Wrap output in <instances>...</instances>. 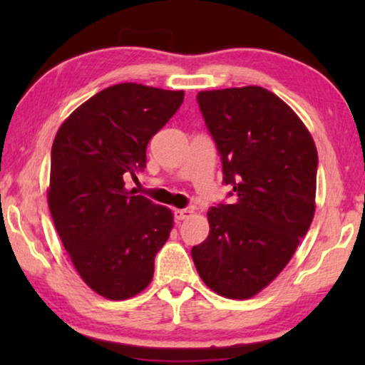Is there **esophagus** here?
Returning a JSON list of instances; mask_svg holds the SVG:
<instances>
[{"label":"esophagus","mask_w":365,"mask_h":365,"mask_svg":"<svg viewBox=\"0 0 365 365\" xmlns=\"http://www.w3.org/2000/svg\"><path fill=\"white\" fill-rule=\"evenodd\" d=\"M191 212H193L191 209H175L174 217H175V220H185L187 217H190Z\"/></svg>","instance_id":"esophagus-1"}]
</instances>
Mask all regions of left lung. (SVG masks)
<instances>
[{
	"mask_svg": "<svg viewBox=\"0 0 365 365\" xmlns=\"http://www.w3.org/2000/svg\"><path fill=\"white\" fill-rule=\"evenodd\" d=\"M233 205L207 211L209 235L191 250L206 285L248 299L293 257L316 211L317 150L294 110L262 86L200 91Z\"/></svg>",
	"mask_w": 365,
	"mask_h": 365,
	"instance_id": "obj_1",
	"label": "left lung"
}]
</instances>
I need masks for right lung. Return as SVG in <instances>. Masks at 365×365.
<instances>
[{
  "mask_svg": "<svg viewBox=\"0 0 365 365\" xmlns=\"http://www.w3.org/2000/svg\"><path fill=\"white\" fill-rule=\"evenodd\" d=\"M183 91L119 83L78 106L51 148L48 206L73 267L93 292L120 301L150 285L174 215L125 178L146 168L148 141L183 103Z\"/></svg>",
  "mask_w": 365,
  "mask_h": 365,
  "instance_id": "add662e5",
  "label": "right lung"
}]
</instances>
